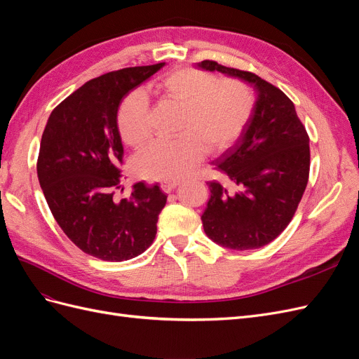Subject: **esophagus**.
Instances as JSON below:
<instances>
[{"mask_svg": "<svg viewBox=\"0 0 359 359\" xmlns=\"http://www.w3.org/2000/svg\"><path fill=\"white\" fill-rule=\"evenodd\" d=\"M178 186V181H161L160 187L165 193H170L173 189Z\"/></svg>", "mask_w": 359, "mask_h": 359, "instance_id": "esophagus-1", "label": "esophagus"}]
</instances>
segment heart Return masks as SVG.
I'll use <instances>...</instances> for the list:
<instances>
[{"mask_svg":"<svg viewBox=\"0 0 359 359\" xmlns=\"http://www.w3.org/2000/svg\"><path fill=\"white\" fill-rule=\"evenodd\" d=\"M165 99L177 103L182 115L175 139H156L137 153L135 166L148 178H180L202 158L203 151L219 153L241 135L252 114L253 95L236 79L180 69L158 82ZM116 123L126 144L137 147L149 136L148 102L140 93L128 94L118 107Z\"/></svg>","mask_w":359,"mask_h":359,"instance_id":"obj_1","label":"heart"}]
</instances>
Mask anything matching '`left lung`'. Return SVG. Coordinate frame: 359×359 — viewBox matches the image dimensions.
I'll list each match as a JSON object with an SVG mask.
<instances>
[{"label":"left lung","mask_w":359,"mask_h":359,"mask_svg":"<svg viewBox=\"0 0 359 359\" xmlns=\"http://www.w3.org/2000/svg\"><path fill=\"white\" fill-rule=\"evenodd\" d=\"M196 66L241 79L256 91L241 135L212 161L222 178L206 182L210 199L201 219L206 236L222 247L260 248L286 229L307 187L309 135L295 106L277 86L215 61Z\"/></svg>","instance_id":"1"}]
</instances>
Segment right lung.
<instances>
[{
  "mask_svg": "<svg viewBox=\"0 0 359 359\" xmlns=\"http://www.w3.org/2000/svg\"><path fill=\"white\" fill-rule=\"evenodd\" d=\"M163 66L88 81L52 111L43 132L37 177L49 210L69 240L97 259H133L156 238L168 198L157 182H137L128 198H114L124 153L116 115L124 97Z\"/></svg>",
  "mask_w": 359,
  "mask_h": 359,
  "instance_id": "right-lung-1",
  "label": "right lung"
}]
</instances>
